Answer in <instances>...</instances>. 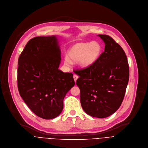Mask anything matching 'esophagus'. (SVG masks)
Masks as SVG:
<instances>
[{
	"instance_id": "34e87169",
	"label": "esophagus",
	"mask_w": 148,
	"mask_h": 148,
	"mask_svg": "<svg viewBox=\"0 0 148 148\" xmlns=\"http://www.w3.org/2000/svg\"><path fill=\"white\" fill-rule=\"evenodd\" d=\"M73 78H74V81H75V82H76L77 80L78 79V76L77 75H76V74H74V75H73Z\"/></svg>"
}]
</instances>
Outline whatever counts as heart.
I'll use <instances>...</instances> for the list:
<instances>
[{
    "label": "heart",
    "instance_id": "obj_1",
    "mask_svg": "<svg viewBox=\"0 0 148 148\" xmlns=\"http://www.w3.org/2000/svg\"><path fill=\"white\" fill-rule=\"evenodd\" d=\"M102 50L101 45L96 41L75 43L68 52L69 58L65 57L64 63L69 66L71 62H77L81 68H87L99 60Z\"/></svg>",
    "mask_w": 148,
    "mask_h": 148
}]
</instances>
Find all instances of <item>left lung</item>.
I'll use <instances>...</instances> for the list:
<instances>
[{"mask_svg": "<svg viewBox=\"0 0 148 148\" xmlns=\"http://www.w3.org/2000/svg\"><path fill=\"white\" fill-rule=\"evenodd\" d=\"M104 52L93 65L76 70L80 102L86 114L103 119L116 111L121 105L129 79V67L123 48L112 38L99 34Z\"/></svg>", "mask_w": 148, "mask_h": 148, "instance_id": "1", "label": "left lung"}]
</instances>
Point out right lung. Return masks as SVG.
I'll list each match as a JSON object with an SVG mask.
<instances>
[{
  "label": "right lung",
  "mask_w": 148,
  "mask_h": 148,
  "mask_svg": "<svg viewBox=\"0 0 148 148\" xmlns=\"http://www.w3.org/2000/svg\"><path fill=\"white\" fill-rule=\"evenodd\" d=\"M61 61L60 41L55 35L32 38L18 59L19 95L43 119H55L61 113L64 97L75 84L72 73L58 69Z\"/></svg>",
  "instance_id": "right-lung-1"
}]
</instances>
